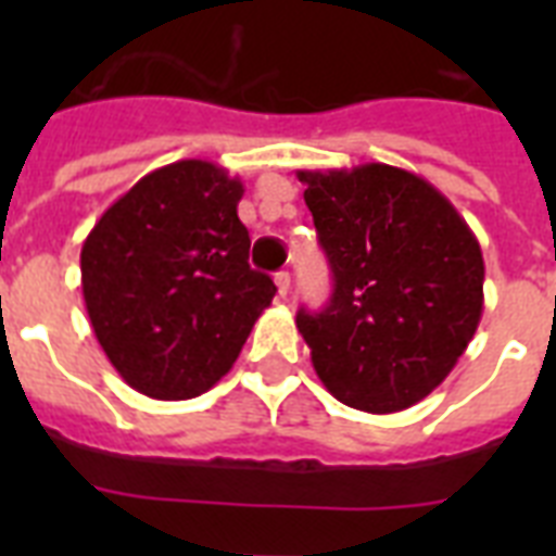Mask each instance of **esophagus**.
Segmentation results:
<instances>
[{
    "instance_id": "obj_1",
    "label": "esophagus",
    "mask_w": 556,
    "mask_h": 556,
    "mask_svg": "<svg viewBox=\"0 0 556 556\" xmlns=\"http://www.w3.org/2000/svg\"><path fill=\"white\" fill-rule=\"evenodd\" d=\"M274 282H277L279 296H282V300H286L288 291H291V274H288V270H279L277 277H274Z\"/></svg>"
}]
</instances>
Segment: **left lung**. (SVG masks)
Here are the masks:
<instances>
[{
  "label": "left lung",
  "instance_id": "obj_1",
  "mask_svg": "<svg viewBox=\"0 0 556 556\" xmlns=\"http://www.w3.org/2000/svg\"><path fill=\"white\" fill-rule=\"evenodd\" d=\"M296 178L334 274L326 312L296 314L314 371L340 404L401 413L447 378L479 329V239L409 169L361 164Z\"/></svg>",
  "mask_w": 556,
  "mask_h": 556
}]
</instances>
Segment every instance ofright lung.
Masks as SVG:
<instances>
[{
  "label": "right lung",
  "instance_id": "1",
  "mask_svg": "<svg viewBox=\"0 0 556 556\" xmlns=\"http://www.w3.org/2000/svg\"><path fill=\"white\" fill-rule=\"evenodd\" d=\"M242 192L213 161H176L126 190L83 242L94 338L141 395L187 401L216 387L277 294L248 265Z\"/></svg>",
  "mask_w": 556,
  "mask_h": 556
}]
</instances>
